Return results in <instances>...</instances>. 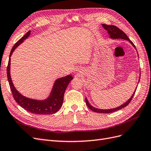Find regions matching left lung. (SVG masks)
Masks as SVG:
<instances>
[{
	"mask_svg": "<svg viewBox=\"0 0 151 151\" xmlns=\"http://www.w3.org/2000/svg\"><path fill=\"white\" fill-rule=\"evenodd\" d=\"M102 26L103 27V28L104 29H106L109 35V38L111 39H113V40H118V39H122V40H127V41H129V42L130 43V44L133 46L135 49L136 50L135 48V45H134V43H132L131 41L129 40V37L127 36V35L124 33V32L122 31L121 29H120L118 28H117L116 26H113V25H107V24H102ZM138 54V53H137ZM138 57H139V55H137ZM140 80V79H139ZM139 82H138V84L139 83ZM137 87H136V88L134 91V93L132 94V95L131 96V97L129 98V99H128L127 101L123 103L122 104H121L120 106H118V107H116V108H111V109H99V108H96L95 107H93L92 105H91V104L89 103L88 99H87V98L86 97V99H85V101H86V103L87 104V106H88L91 110L94 111V112H96V113H113V112H115L116 111H118V110H120V109L126 107L128 104H129L130 102V101L132 100V99L133 98L135 94V93L136 91V89H137Z\"/></svg>",
	"mask_w": 151,
	"mask_h": 151,
	"instance_id": "obj_1",
	"label": "left lung"
}]
</instances>
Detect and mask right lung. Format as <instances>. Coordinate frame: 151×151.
Masks as SVG:
<instances>
[{"mask_svg": "<svg viewBox=\"0 0 151 151\" xmlns=\"http://www.w3.org/2000/svg\"><path fill=\"white\" fill-rule=\"evenodd\" d=\"M30 33L31 31H29L17 42H16L11 50L7 68L9 84L14 99L20 106L23 108L26 111L36 114V115H50V114H53L58 111L62 106L65 91L68 84L73 79V77L70 74L56 79L48 97L43 100L27 98L21 94L16 89L15 86L12 83L11 77V57L15 49L29 37Z\"/></svg>", "mask_w": 151, "mask_h": 151, "instance_id": "add662e5", "label": "right lung"}]
</instances>
